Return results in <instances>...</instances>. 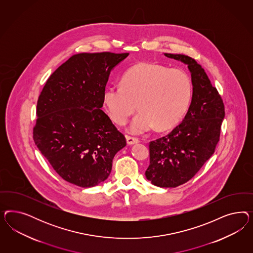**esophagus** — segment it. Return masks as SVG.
<instances>
[{"label": "esophagus", "instance_id": "1", "mask_svg": "<svg viewBox=\"0 0 253 253\" xmlns=\"http://www.w3.org/2000/svg\"><path fill=\"white\" fill-rule=\"evenodd\" d=\"M126 141H127L128 145H134V144L139 143V140H138L137 138L131 137V136H129V135H126Z\"/></svg>", "mask_w": 253, "mask_h": 253}]
</instances>
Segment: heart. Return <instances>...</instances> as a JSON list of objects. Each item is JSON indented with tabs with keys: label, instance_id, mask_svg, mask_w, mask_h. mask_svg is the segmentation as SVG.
<instances>
[{
	"label": "heart",
	"instance_id": "obj_1",
	"mask_svg": "<svg viewBox=\"0 0 253 253\" xmlns=\"http://www.w3.org/2000/svg\"><path fill=\"white\" fill-rule=\"evenodd\" d=\"M192 82L184 70L154 63H141L128 69L122 85L108 86L104 104L110 118L123 125L135 111L130 131L142 134L158 127L166 130L184 115L191 101Z\"/></svg>",
	"mask_w": 253,
	"mask_h": 253
}]
</instances>
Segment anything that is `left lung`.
I'll return each instance as SVG.
<instances>
[{"instance_id": "1", "label": "left lung", "mask_w": 253, "mask_h": 253, "mask_svg": "<svg viewBox=\"0 0 253 253\" xmlns=\"http://www.w3.org/2000/svg\"><path fill=\"white\" fill-rule=\"evenodd\" d=\"M164 54L187 65L193 95L183 122L166 136L149 143L150 163L146 176L154 185L176 187L195 176L214 153L224 105L205 70L195 59L184 54Z\"/></svg>"}]
</instances>
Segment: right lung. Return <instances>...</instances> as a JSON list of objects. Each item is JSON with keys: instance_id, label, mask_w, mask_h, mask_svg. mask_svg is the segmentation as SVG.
Returning <instances> with one entry per match:
<instances>
[{"instance_id": "1", "label": "right lung", "mask_w": 253, "mask_h": 253, "mask_svg": "<svg viewBox=\"0 0 253 253\" xmlns=\"http://www.w3.org/2000/svg\"><path fill=\"white\" fill-rule=\"evenodd\" d=\"M129 53H82L49 77L37 102L33 139L59 176L92 187L109 176L126 139L101 109L110 71Z\"/></svg>"}]
</instances>
